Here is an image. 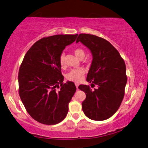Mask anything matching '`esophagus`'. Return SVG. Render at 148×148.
<instances>
[{
  "mask_svg": "<svg viewBox=\"0 0 148 148\" xmlns=\"http://www.w3.org/2000/svg\"><path fill=\"white\" fill-rule=\"evenodd\" d=\"M75 85H76V87L77 90H78V86H79V84H78V83H75Z\"/></svg>",
  "mask_w": 148,
  "mask_h": 148,
  "instance_id": "34e87169",
  "label": "esophagus"
}]
</instances>
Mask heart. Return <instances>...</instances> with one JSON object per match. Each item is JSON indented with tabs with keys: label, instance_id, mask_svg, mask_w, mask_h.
<instances>
[{
	"label": "heart",
	"instance_id": "obj_1",
	"mask_svg": "<svg viewBox=\"0 0 148 148\" xmlns=\"http://www.w3.org/2000/svg\"><path fill=\"white\" fill-rule=\"evenodd\" d=\"M74 54L79 59L85 57V51L82 49H76L74 50ZM60 64L62 67L64 66V55H61L60 57ZM85 74V70L83 69H77L70 70L66 74V78L68 80L74 82H79L82 79L84 75Z\"/></svg>",
	"mask_w": 148,
	"mask_h": 148
}]
</instances>
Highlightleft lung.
<instances>
[{
	"label": "left lung",
	"instance_id": "left-lung-1",
	"mask_svg": "<svg viewBox=\"0 0 148 148\" xmlns=\"http://www.w3.org/2000/svg\"><path fill=\"white\" fill-rule=\"evenodd\" d=\"M80 41L90 49L93 60L86 80L91 86L79 85L86 93L82 110L93 121H104L115 113L123 99L127 77L126 65L119 51L106 39L91 34H79ZM95 85L97 88L92 90Z\"/></svg>",
	"mask_w": 148,
	"mask_h": 148
}]
</instances>
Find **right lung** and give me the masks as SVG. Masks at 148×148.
Returning a JSON list of instances; mask_svg holds the SVG:
<instances>
[{
    "mask_svg": "<svg viewBox=\"0 0 148 148\" xmlns=\"http://www.w3.org/2000/svg\"><path fill=\"white\" fill-rule=\"evenodd\" d=\"M76 35L43 37L25 54L18 74L19 94L29 115L44 125H56L67 115L76 92L74 82L63 83L60 57Z\"/></svg>",
    "mask_w": 148,
    "mask_h": 148,
    "instance_id": "obj_1",
    "label": "right lung"
}]
</instances>
